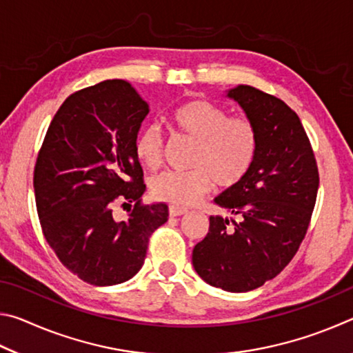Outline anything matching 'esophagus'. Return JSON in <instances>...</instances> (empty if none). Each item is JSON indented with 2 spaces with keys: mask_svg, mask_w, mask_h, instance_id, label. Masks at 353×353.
<instances>
[{
  "mask_svg": "<svg viewBox=\"0 0 353 353\" xmlns=\"http://www.w3.org/2000/svg\"><path fill=\"white\" fill-rule=\"evenodd\" d=\"M188 213V210L187 208H181V207H174V205H171L170 207V216H182V214H187Z\"/></svg>",
  "mask_w": 353,
  "mask_h": 353,
  "instance_id": "34e87169",
  "label": "esophagus"
}]
</instances>
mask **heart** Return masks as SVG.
I'll return each instance as SVG.
<instances>
[{
    "label": "heart",
    "mask_w": 353,
    "mask_h": 353,
    "mask_svg": "<svg viewBox=\"0 0 353 353\" xmlns=\"http://www.w3.org/2000/svg\"><path fill=\"white\" fill-rule=\"evenodd\" d=\"M177 132L196 141L191 171H166L152 179L151 193L157 201L174 207L193 205L210 190L212 183L230 188L240 183L252 168L259 134L244 117H229L208 101H188L170 113ZM134 151L139 162L155 170L163 160V139L157 126L143 128L135 137Z\"/></svg>",
    "instance_id": "obj_1"
}]
</instances>
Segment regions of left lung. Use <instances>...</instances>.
Wrapping results in <instances>:
<instances>
[{
  "instance_id": "8db88e82",
  "label": "left lung",
  "mask_w": 353,
  "mask_h": 353,
  "mask_svg": "<svg viewBox=\"0 0 353 353\" xmlns=\"http://www.w3.org/2000/svg\"><path fill=\"white\" fill-rule=\"evenodd\" d=\"M227 98L254 123L259 149L246 177L214 198L241 221L210 216L207 236L193 249V266L208 285L246 292L276 277L296 255L319 172L301 119L282 99L250 85L230 88Z\"/></svg>"
}]
</instances>
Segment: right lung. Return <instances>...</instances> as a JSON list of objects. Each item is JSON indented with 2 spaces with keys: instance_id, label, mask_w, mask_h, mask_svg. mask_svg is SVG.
I'll return each mask as SVG.
<instances>
[{
  "instance_id": "right-lung-1",
  "label": "right lung",
  "mask_w": 353,
  "mask_h": 353,
  "mask_svg": "<svg viewBox=\"0 0 353 353\" xmlns=\"http://www.w3.org/2000/svg\"><path fill=\"white\" fill-rule=\"evenodd\" d=\"M149 105L129 82L112 79L63 101L34 168L41 230L62 265L83 282H126L145 263L149 236L168 221L163 202L143 205V170L134 151ZM117 201H135L128 220Z\"/></svg>"
}]
</instances>
